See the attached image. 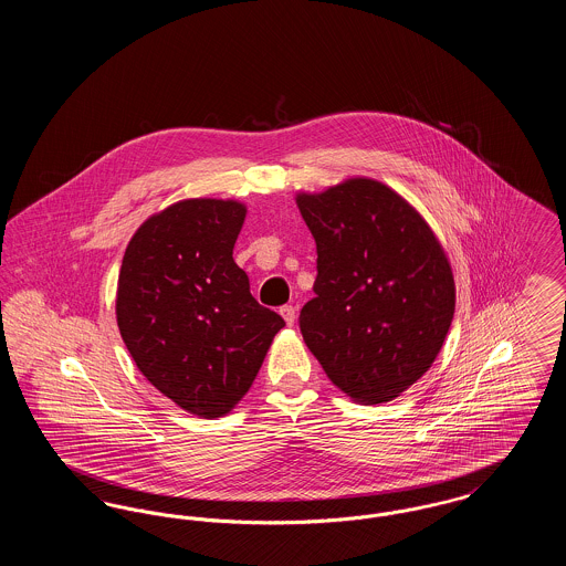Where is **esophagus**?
<instances>
[{"instance_id": "esophagus-1", "label": "esophagus", "mask_w": 566, "mask_h": 566, "mask_svg": "<svg viewBox=\"0 0 566 566\" xmlns=\"http://www.w3.org/2000/svg\"><path fill=\"white\" fill-rule=\"evenodd\" d=\"M280 314H282V318L286 321L289 326H293V324H295L296 310L293 305H282V307H280Z\"/></svg>"}]
</instances>
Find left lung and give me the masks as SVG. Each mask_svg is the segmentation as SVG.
<instances>
[{
    "label": "left lung",
    "instance_id": "1",
    "mask_svg": "<svg viewBox=\"0 0 566 566\" xmlns=\"http://www.w3.org/2000/svg\"><path fill=\"white\" fill-rule=\"evenodd\" d=\"M296 206L318 254L301 335L337 388L386 403L446 342L457 303L450 263L422 216L376 180L298 195Z\"/></svg>",
    "mask_w": 566,
    "mask_h": 566
}]
</instances>
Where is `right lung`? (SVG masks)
<instances>
[{
	"mask_svg": "<svg viewBox=\"0 0 566 566\" xmlns=\"http://www.w3.org/2000/svg\"><path fill=\"white\" fill-rule=\"evenodd\" d=\"M243 218L238 201H180L137 229L118 275L116 321L137 369L203 418L242 399L286 324L233 261Z\"/></svg>",
	"mask_w": 566,
	"mask_h": 566,
	"instance_id": "obj_1",
	"label": "right lung"
}]
</instances>
